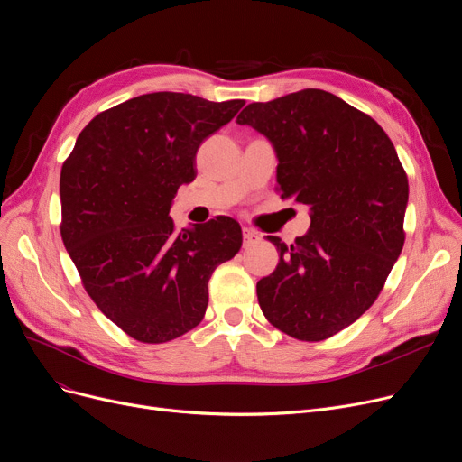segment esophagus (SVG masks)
<instances>
[{
  "label": "esophagus",
  "mask_w": 462,
  "mask_h": 462,
  "mask_svg": "<svg viewBox=\"0 0 462 462\" xmlns=\"http://www.w3.org/2000/svg\"><path fill=\"white\" fill-rule=\"evenodd\" d=\"M256 241H260V234L253 228H244V245L249 247V245L256 244Z\"/></svg>",
  "instance_id": "34e87169"
}]
</instances>
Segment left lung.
Listing matches in <instances>:
<instances>
[{
  "label": "left lung",
  "mask_w": 462,
  "mask_h": 462,
  "mask_svg": "<svg viewBox=\"0 0 462 462\" xmlns=\"http://www.w3.org/2000/svg\"><path fill=\"white\" fill-rule=\"evenodd\" d=\"M277 153L281 199L303 204L309 232L279 251L258 303L277 329L324 341L348 328L382 292L404 245L408 178L376 121L324 89H301L237 116Z\"/></svg>",
  "instance_id": "8db88e82"
}]
</instances>
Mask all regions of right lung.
Segmentation results:
<instances>
[{"label": "right lung", "mask_w": 462, "mask_h": 462, "mask_svg": "<svg viewBox=\"0 0 462 462\" xmlns=\"http://www.w3.org/2000/svg\"><path fill=\"white\" fill-rule=\"evenodd\" d=\"M245 101L145 93L97 114L61 166V239L106 319L140 343L197 328L208 282L241 249L239 225L215 217L176 232L170 206L197 178L200 143Z\"/></svg>", "instance_id": "obj_1"}]
</instances>
